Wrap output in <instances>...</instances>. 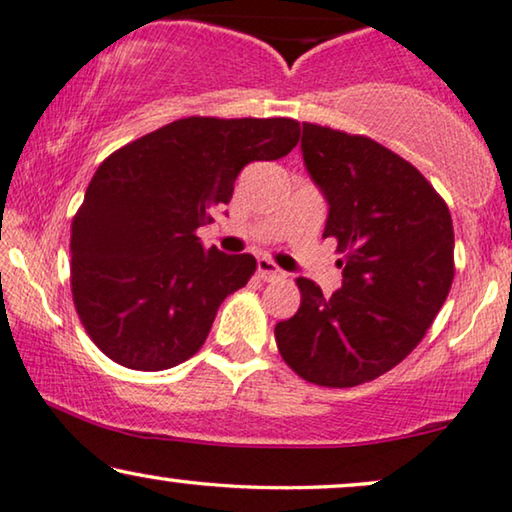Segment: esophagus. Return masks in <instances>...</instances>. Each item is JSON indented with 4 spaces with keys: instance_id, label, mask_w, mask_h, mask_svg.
Wrapping results in <instances>:
<instances>
[{
    "instance_id": "1",
    "label": "esophagus",
    "mask_w": 512,
    "mask_h": 512,
    "mask_svg": "<svg viewBox=\"0 0 512 512\" xmlns=\"http://www.w3.org/2000/svg\"><path fill=\"white\" fill-rule=\"evenodd\" d=\"M257 273H259V278L262 280H280V278H285V271H280L276 264L271 262V259H266V257H259L257 259Z\"/></svg>"
}]
</instances>
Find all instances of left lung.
I'll return each mask as SVG.
<instances>
[{
    "mask_svg": "<svg viewBox=\"0 0 512 512\" xmlns=\"http://www.w3.org/2000/svg\"><path fill=\"white\" fill-rule=\"evenodd\" d=\"M301 155L325 197V239L338 243L343 285L325 297L297 278L301 306L276 343L308 383L355 387L383 376L422 341L455 276L445 201L413 164L366 136L304 122Z\"/></svg>",
    "mask_w": 512,
    "mask_h": 512,
    "instance_id": "8db88e82",
    "label": "left lung"
}]
</instances>
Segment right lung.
Returning <instances> with one entry per match:
<instances>
[{"instance_id":"obj_1","label":"right lung","mask_w":512,"mask_h":512,"mask_svg":"<svg viewBox=\"0 0 512 512\" xmlns=\"http://www.w3.org/2000/svg\"><path fill=\"white\" fill-rule=\"evenodd\" d=\"M297 141L290 118H183L99 164L69 248L78 318L106 357L162 371L204 345L257 262L206 250L194 232L229 204L246 164L280 160Z\"/></svg>"}]
</instances>
